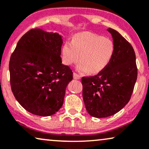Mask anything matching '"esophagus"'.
<instances>
[{
	"label": "esophagus",
	"instance_id": "obj_1",
	"mask_svg": "<svg viewBox=\"0 0 149 149\" xmlns=\"http://www.w3.org/2000/svg\"><path fill=\"white\" fill-rule=\"evenodd\" d=\"M73 78H74V79H76V80H79V79H80V78H81V76H80V75H79V74H78V73H73Z\"/></svg>",
	"mask_w": 149,
	"mask_h": 149
}]
</instances>
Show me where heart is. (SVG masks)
<instances>
[{
    "label": "heart",
    "mask_w": 149,
    "mask_h": 149,
    "mask_svg": "<svg viewBox=\"0 0 149 149\" xmlns=\"http://www.w3.org/2000/svg\"><path fill=\"white\" fill-rule=\"evenodd\" d=\"M114 51V43L108 37L85 32L75 35L72 42H64L62 47L64 62L67 65L78 63V69L98 73L110 63Z\"/></svg>",
    "instance_id": "b5f03b06"
}]
</instances>
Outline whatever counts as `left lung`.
Wrapping results in <instances>:
<instances>
[{
  "label": "left lung",
  "instance_id": "obj_1",
  "mask_svg": "<svg viewBox=\"0 0 149 149\" xmlns=\"http://www.w3.org/2000/svg\"><path fill=\"white\" fill-rule=\"evenodd\" d=\"M107 30L114 46L112 60L98 74L82 78L86 110L96 118L119 112L130 101L137 78L135 53L131 44L116 30Z\"/></svg>",
  "mask_w": 149,
  "mask_h": 149
}]
</instances>
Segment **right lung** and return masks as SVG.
I'll return each instance as SVG.
<instances>
[{
    "instance_id": "1",
    "label": "right lung",
    "mask_w": 149,
    "mask_h": 149,
    "mask_svg": "<svg viewBox=\"0 0 149 149\" xmlns=\"http://www.w3.org/2000/svg\"><path fill=\"white\" fill-rule=\"evenodd\" d=\"M62 36L31 29L19 39L9 64L10 85L17 101L35 115L54 114L63 105L72 70L62 64Z\"/></svg>"
}]
</instances>
